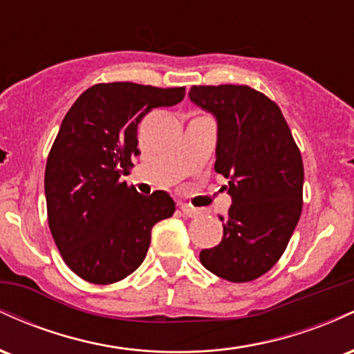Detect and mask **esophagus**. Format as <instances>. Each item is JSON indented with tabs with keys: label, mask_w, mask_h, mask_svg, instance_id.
<instances>
[{
	"label": "esophagus",
	"mask_w": 354,
	"mask_h": 354,
	"mask_svg": "<svg viewBox=\"0 0 354 354\" xmlns=\"http://www.w3.org/2000/svg\"><path fill=\"white\" fill-rule=\"evenodd\" d=\"M181 211H183V213L186 214V216H189V218L198 216V214L201 213L200 209H198V208H193V206H189V205H181Z\"/></svg>",
	"instance_id": "obj_1"
}]
</instances>
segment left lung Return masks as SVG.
Masks as SVG:
<instances>
[{"label":"left lung","mask_w":354,"mask_h":354,"mask_svg":"<svg viewBox=\"0 0 354 354\" xmlns=\"http://www.w3.org/2000/svg\"><path fill=\"white\" fill-rule=\"evenodd\" d=\"M191 103L214 116V171L228 180L231 206L221 243L203 250L206 270L233 283L253 281L286 250L303 206V161L278 104L250 86H193Z\"/></svg>","instance_id":"1"}]
</instances>
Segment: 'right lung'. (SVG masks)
<instances>
[{
	"mask_svg": "<svg viewBox=\"0 0 354 354\" xmlns=\"http://www.w3.org/2000/svg\"><path fill=\"white\" fill-rule=\"evenodd\" d=\"M185 88L108 83L88 88L59 126L44 171L48 223L64 263L95 284L140 268L151 228L173 216L166 191L149 196L120 181L138 154V123L153 108L174 106Z\"/></svg>",
	"mask_w": 354,
	"mask_h": 354,
	"instance_id": "obj_1",
	"label": "right lung"
}]
</instances>
